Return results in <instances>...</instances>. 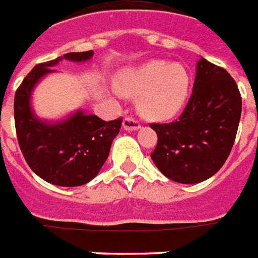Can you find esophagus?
Instances as JSON below:
<instances>
[{
  "label": "esophagus",
  "mask_w": 258,
  "mask_h": 258,
  "mask_svg": "<svg viewBox=\"0 0 258 258\" xmlns=\"http://www.w3.org/2000/svg\"><path fill=\"white\" fill-rule=\"evenodd\" d=\"M122 126L125 131H137V129H140V122L137 121L136 118H133L132 116H127L123 118L122 121Z\"/></svg>",
  "instance_id": "34e87169"
}]
</instances>
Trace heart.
Segmentation results:
<instances>
[{
	"label": "heart",
	"instance_id": "b5f03b06",
	"mask_svg": "<svg viewBox=\"0 0 258 258\" xmlns=\"http://www.w3.org/2000/svg\"><path fill=\"white\" fill-rule=\"evenodd\" d=\"M117 86L123 94L139 97V110L148 118L169 119L184 108L190 77L180 63L153 59L122 72Z\"/></svg>",
	"mask_w": 258,
	"mask_h": 258
}]
</instances>
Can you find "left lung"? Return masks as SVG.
Listing matches in <instances>:
<instances>
[{
	"label": "left lung",
	"instance_id": "left-lung-1",
	"mask_svg": "<svg viewBox=\"0 0 258 258\" xmlns=\"http://www.w3.org/2000/svg\"><path fill=\"white\" fill-rule=\"evenodd\" d=\"M241 108L232 76L201 57L181 116L173 122L150 123L158 137L150 157L158 170L180 184H197L216 174L233 148Z\"/></svg>",
	"mask_w": 258,
	"mask_h": 258
}]
</instances>
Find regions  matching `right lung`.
<instances>
[{"label":"right lung","mask_w":258,"mask_h":258,"mask_svg":"<svg viewBox=\"0 0 258 258\" xmlns=\"http://www.w3.org/2000/svg\"><path fill=\"white\" fill-rule=\"evenodd\" d=\"M93 50L67 53L33 68L14 96V123L17 140L33 172L58 186H80L98 174L110 152L112 141L121 129L122 118L104 121L78 110L65 121L47 123L34 117L30 94L45 74L54 72L62 58L86 61Z\"/></svg>","instance_id":"right-lung-1"}]
</instances>
